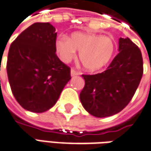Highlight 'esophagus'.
<instances>
[{
  "instance_id": "1",
  "label": "esophagus",
  "mask_w": 151,
  "mask_h": 151,
  "mask_svg": "<svg viewBox=\"0 0 151 151\" xmlns=\"http://www.w3.org/2000/svg\"><path fill=\"white\" fill-rule=\"evenodd\" d=\"M78 74H79V73L77 70H75L74 68H72V69H71V76H72V77H73V76L78 75Z\"/></svg>"
}]
</instances>
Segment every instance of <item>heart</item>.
Instances as JSON below:
<instances>
[{
    "label": "heart",
    "mask_w": 151,
    "mask_h": 151,
    "mask_svg": "<svg viewBox=\"0 0 151 151\" xmlns=\"http://www.w3.org/2000/svg\"><path fill=\"white\" fill-rule=\"evenodd\" d=\"M56 51L62 61L68 63L79 52L81 63L87 70L96 71L106 66L111 60L115 50V43L109 37L97 34L76 32L70 38L58 37Z\"/></svg>",
    "instance_id": "heart-1"
}]
</instances>
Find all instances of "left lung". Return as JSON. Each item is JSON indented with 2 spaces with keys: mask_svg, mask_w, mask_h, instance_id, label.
<instances>
[{
  "mask_svg": "<svg viewBox=\"0 0 151 151\" xmlns=\"http://www.w3.org/2000/svg\"><path fill=\"white\" fill-rule=\"evenodd\" d=\"M119 51L105 71L83 74L85 85L80 101L90 114L98 118L120 112L132 99L143 75V58L138 46L129 37L119 38Z\"/></svg>",
  "mask_w": 151,
  "mask_h": 151,
  "instance_id": "8db88e82",
  "label": "left lung"
}]
</instances>
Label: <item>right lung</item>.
I'll return each instance as SVG.
<instances>
[{
	"mask_svg": "<svg viewBox=\"0 0 151 151\" xmlns=\"http://www.w3.org/2000/svg\"><path fill=\"white\" fill-rule=\"evenodd\" d=\"M49 22H37L11 44L6 71L11 89L23 109L34 113L54 105L67 83L70 68L56 54L57 32Z\"/></svg>",
	"mask_w": 151,
	"mask_h": 151,
	"instance_id": "1",
	"label": "right lung"
}]
</instances>
